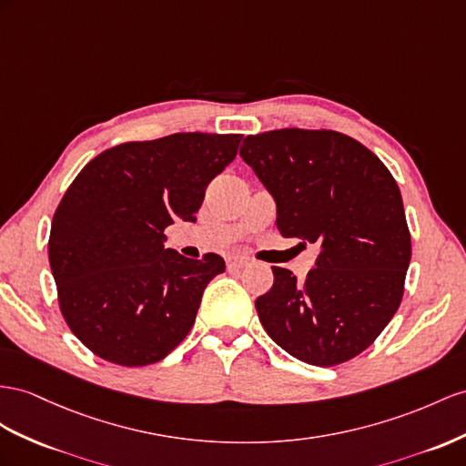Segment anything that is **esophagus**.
I'll list each match as a JSON object with an SVG mask.
<instances>
[{
    "label": "esophagus",
    "instance_id": "obj_1",
    "mask_svg": "<svg viewBox=\"0 0 466 466\" xmlns=\"http://www.w3.org/2000/svg\"><path fill=\"white\" fill-rule=\"evenodd\" d=\"M246 264H248V261L244 258H238V256H230L228 259H226V268H228V271L242 269Z\"/></svg>",
    "mask_w": 466,
    "mask_h": 466
}]
</instances>
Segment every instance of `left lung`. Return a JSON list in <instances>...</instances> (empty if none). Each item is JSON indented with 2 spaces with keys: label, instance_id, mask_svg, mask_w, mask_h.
<instances>
[{
  "label": "left lung",
  "instance_id": "obj_1",
  "mask_svg": "<svg viewBox=\"0 0 466 466\" xmlns=\"http://www.w3.org/2000/svg\"><path fill=\"white\" fill-rule=\"evenodd\" d=\"M240 155L276 200L281 236L319 246L305 281L271 268V289L256 299L261 325L301 362L350 360L401 303L411 236L396 178L360 141L330 129L248 136Z\"/></svg>",
  "mask_w": 466,
  "mask_h": 466
}]
</instances>
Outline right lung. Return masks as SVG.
I'll return each instance as SVG.
<instances>
[{"label":"right lung","instance_id":"obj_1","mask_svg":"<svg viewBox=\"0 0 466 466\" xmlns=\"http://www.w3.org/2000/svg\"><path fill=\"white\" fill-rule=\"evenodd\" d=\"M242 136L173 134L102 151L66 188L49 236L58 305L88 350L119 366L163 360L195 325L224 259L165 248L175 218L195 222L208 183Z\"/></svg>","mask_w":466,"mask_h":466}]
</instances>
